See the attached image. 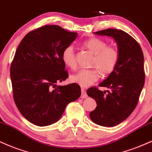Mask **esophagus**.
Returning <instances> with one entry per match:
<instances>
[{
    "instance_id": "esophagus-1",
    "label": "esophagus",
    "mask_w": 152,
    "mask_h": 152,
    "mask_svg": "<svg viewBox=\"0 0 152 152\" xmlns=\"http://www.w3.org/2000/svg\"><path fill=\"white\" fill-rule=\"evenodd\" d=\"M87 97V94L86 91L84 89H82V94H81V98L82 99H86Z\"/></svg>"
}]
</instances>
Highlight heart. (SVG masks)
I'll use <instances>...</instances> for the list:
<instances>
[{
    "label": "heart",
    "instance_id": "obj_1",
    "mask_svg": "<svg viewBox=\"0 0 152 152\" xmlns=\"http://www.w3.org/2000/svg\"><path fill=\"white\" fill-rule=\"evenodd\" d=\"M83 46L94 55L91 66L96 68L80 70L70 76V80L82 87H88L99 80V71L103 75H108L113 72L118 62L119 55L115 48L108 46L105 41L96 37L85 41ZM61 57L65 66L71 69L75 68L76 55L72 46L70 45L65 47Z\"/></svg>",
    "mask_w": 152,
    "mask_h": 152
}]
</instances>
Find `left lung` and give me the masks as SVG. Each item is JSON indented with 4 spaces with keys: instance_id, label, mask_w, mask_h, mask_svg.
<instances>
[{
    "instance_id": "obj_1",
    "label": "left lung",
    "mask_w": 152,
    "mask_h": 152,
    "mask_svg": "<svg viewBox=\"0 0 152 152\" xmlns=\"http://www.w3.org/2000/svg\"><path fill=\"white\" fill-rule=\"evenodd\" d=\"M94 34L115 41L119 59L113 72L99 85L110 91L105 94L96 87L87 89L97 104L89 116L97 125L113 127L128 118L137 104L145 80L143 52L135 39L123 30L107 29Z\"/></svg>"
}]
</instances>
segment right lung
<instances>
[{
  "label": "right lung",
  "instance_id": "obj_1",
  "mask_svg": "<svg viewBox=\"0 0 152 152\" xmlns=\"http://www.w3.org/2000/svg\"><path fill=\"white\" fill-rule=\"evenodd\" d=\"M58 25H44L24 37L10 66L13 98L22 115L47 126L61 118L69 103L81 95L75 83L57 86L68 77L62 53L77 38Z\"/></svg>",
  "mask_w": 152,
  "mask_h": 152
}]
</instances>
